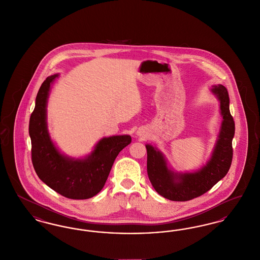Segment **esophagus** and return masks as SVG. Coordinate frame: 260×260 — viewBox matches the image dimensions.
Instances as JSON below:
<instances>
[{
  "label": "esophagus",
  "mask_w": 260,
  "mask_h": 260,
  "mask_svg": "<svg viewBox=\"0 0 260 260\" xmlns=\"http://www.w3.org/2000/svg\"><path fill=\"white\" fill-rule=\"evenodd\" d=\"M136 135L140 137H146L147 136V133H145L143 129H138L136 132Z\"/></svg>",
  "instance_id": "obj_1"
}]
</instances>
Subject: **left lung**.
Masks as SVG:
<instances>
[{"label": "left lung", "mask_w": 260, "mask_h": 260, "mask_svg": "<svg viewBox=\"0 0 260 260\" xmlns=\"http://www.w3.org/2000/svg\"><path fill=\"white\" fill-rule=\"evenodd\" d=\"M211 92L219 100L222 122L212 154L205 166L193 173L174 172L159 149L150 144L145 145L150 182L164 198L176 202L197 198L221 180L230 169L235 123L229 109V95L222 85L213 86Z\"/></svg>", "instance_id": "obj_1"}]
</instances>
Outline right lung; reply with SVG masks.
I'll return each mask as SVG.
<instances>
[{
    "label": "right lung",
    "mask_w": 260,
    "mask_h": 260,
    "mask_svg": "<svg viewBox=\"0 0 260 260\" xmlns=\"http://www.w3.org/2000/svg\"><path fill=\"white\" fill-rule=\"evenodd\" d=\"M59 75L48 77L38 91L29 122L32 162L39 178L66 198L86 200L95 196L105 184L118 154L132 142L131 136L103 137L85 158L61 153L50 138L47 105L50 86Z\"/></svg>",
    "instance_id": "1"
}]
</instances>
